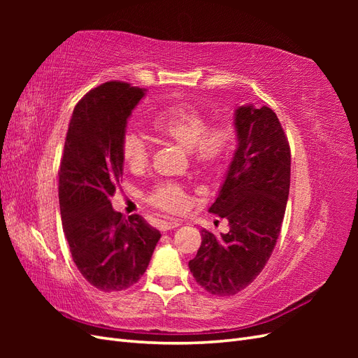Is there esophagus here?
<instances>
[{
	"instance_id": "34e87169",
	"label": "esophagus",
	"mask_w": 358,
	"mask_h": 358,
	"mask_svg": "<svg viewBox=\"0 0 358 358\" xmlns=\"http://www.w3.org/2000/svg\"><path fill=\"white\" fill-rule=\"evenodd\" d=\"M180 222L176 221V220H171V221H162L161 222V230L162 231H167V230H173L176 229V227H179Z\"/></svg>"
}]
</instances>
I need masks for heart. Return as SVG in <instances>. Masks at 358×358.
<instances>
[{"label": "heart", "mask_w": 358, "mask_h": 358, "mask_svg": "<svg viewBox=\"0 0 358 358\" xmlns=\"http://www.w3.org/2000/svg\"><path fill=\"white\" fill-rule=\"evenodd\" d=\"M152 131L164 140L188 150L192 164L206 173L224 167L234 149V129L229 124L209 125L208 117L189 106H173L150 119ZM121 155L131 170L146 166L149 148L142 136L127 131L121 140ZM148 201L169 213H179L189 203L188 192L178 183L164 182L149 192Z\"/></svg>", "instance_id": "1"}]
</instances>
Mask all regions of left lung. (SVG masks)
Here are the masks:
<instances>
[{
	"label": "left lung",
	"mask_w": 358,
	"mask_h": 358,
	"mask_svg": "<svg viewBox=\"0 0 358 358\" xmlns=\"http://www.w3.org/2000/svg\"><path fill=\"white\" fill-rule=\"evenodd\" d=\"M237 149L209 212L229 221L216 237L201 230L192 276L215 296H234L262 273L272 255L289 194L291 152L276 113L241 106L234 113Z\"/></svg>",
	"instance_id": "8db88e82"
}]
</instances>
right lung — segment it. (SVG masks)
<instances>
[{"mask_svg": "<svg viewBox=\"0 0 358 358\" xmlns=\"http://www.w3.org/2000/svg\"><path fill=\"white\" fill-rule=\"evenodd\" d=\"M146 90L106 82L76 104L59 164V208L74 264L104 292L122 291L142 278L159 231L140 215L112 208L122 176L121 140Z\"/></svg>", "mask_w": 358, "mask_h": 358, "instance_id": "add662e5", "label": "right lung"}]
</instances>
